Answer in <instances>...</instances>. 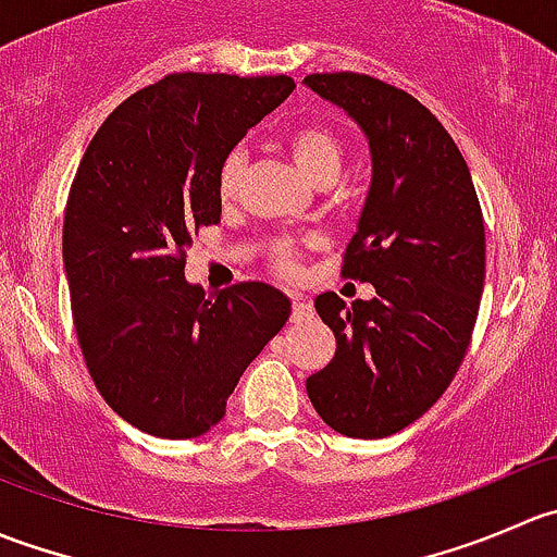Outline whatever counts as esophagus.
I'll return each instance as SVG.
<instances>
[{
    "mask_svg": "<svg viewBox=\"0 0 557 557\" xmlns=\"http://www.w3.org/2000/svg\"><path fill=\"white\" fill-rule=\"evenodd\" d=\"M290 318H294V323H301V320L312 318L310 301L301 299V296H294V301H290Z\"/></svg>",
    "mask_w": 557,
    "mask_h": 557,
    "instance_id": "34e87169",
    "label": "esophagus"
}]
</instances>
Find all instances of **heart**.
<instances>
[{"instance_id": "1", "label": "heart", "mask_w": 557, "mask_h": 557, "mask_svg": "<svg viewBox=\"0 0 557 557\" xmlns=\"http://www.w3.org/2000/svg\"><path fill=\"white\" fill-rule=\"evenodd\" d=\"M285 150L290 153L294 164L318 185L336 180V174L342 172V164H345V143H342L339 132L334 126H329V123L320 121L294 128L285 137ZM243 170L245 153L243 150H232L223 159L221 170H218V196L223 201H228L237 194ZM269 258H272L274 272L285 274V277L299 272V250L290 243H274L272 250H269Z\"/></svg>"}]
</instances>
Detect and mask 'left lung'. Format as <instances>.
Returning <instances> with one entry per match:
<instances>
[{"mask_svg":"<svg viewBox=\"0 0 557 557\" xmlns=\"http://www.w3.org/2000/svg\"><path fill=\"white\" fill-rule=\"evenodd\" d=\"M307 86L367 132L372 188L342 277L377 299H314L336 352L307 380L314 412L352 440H383L429 412L460 369L485 283V221L469 166L440 117L412 94L358 72Z\"/></svg>","mask_w":557,"mask_h":557,"instance_id":"obj_1","label":"left lung"}]
</instances>
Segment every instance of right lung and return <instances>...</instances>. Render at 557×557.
I'll list each match as a JSON object with an SVG mask.
<instances>
[{
  "instance_id": "1",
  "label": "right lung",
  "mask_w": 557,
  "mask_h": 557,
  "mask_svg": "<svg viewBox=\"0 0 557 557\" xmlns=\"http://www.w3.org/2000/svg\"><path fill=\"white\" fill-rule=\"evenodd\" d=\"M294 88L288 75L174 72L117 104L83 153L64 210L72 320L97 391L145 434L194 440L221 423L288 320L272 285H188L185 252L221 223L223 159Z\"/></svg>"
}]
</instances>
